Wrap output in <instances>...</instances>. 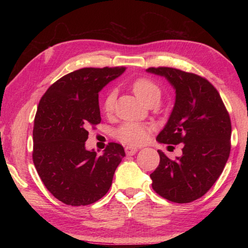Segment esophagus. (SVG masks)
Instances as JSON below:
<instances>
[{
    "label": "esophagus",
    "instance_id": "1",
    "mask_svg": "<svg viewBox=\"0 0 248 248\" xmlns=\"http://www.w3.org/2000/svg\"><path fill=\"white\" fill-rule=\"evenodd\" d=\"M137 152V148H132V146H127V148H125V153H127V155H134Z\"/></svg>",
    "mask_w": 248,
    "mask_h": 248
}]
</instances>
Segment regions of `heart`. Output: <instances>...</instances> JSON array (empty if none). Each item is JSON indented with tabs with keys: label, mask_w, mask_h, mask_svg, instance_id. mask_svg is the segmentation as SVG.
<instances>
[{
	"label": "heart",
	"mask_w": 248,
	"mask_h": 248,
	"mask_svg": "<svg viewBox=\"0 0 248 248\" xmlns=\"http://www.w3.org/2000/svg\"><path fill=\"white\" fill-rule=\"evenodd\" d=\"M132 90L138 97L145 104L161 96V90L153 81L146 78H139L132 83ZM116 99V91H110L103 102V110L111 112L114 109ZM117 139L129 145H140L145 143L150 136L148 125L138 123H125L116 130Z\"/></svg>",
	"instance_id": "1"
}]
</instances>
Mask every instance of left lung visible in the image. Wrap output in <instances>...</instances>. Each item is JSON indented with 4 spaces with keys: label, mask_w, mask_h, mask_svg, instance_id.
<instances>
[{
    "label": "left lung",
    "mask_w": 248,
    "mask_h": 248,
    "mask_svg": "<svg viewBox=\"0 0 248 248\" xmlns=\"http://www.w3.org/2000/svg\"><path fill=\"white\" fill-rule=\"evenodd\" d=\"M175 90L169 121L159 143H183V155L171 161L158 150L159 164L150 175L156 194L177 203L202 197L223 171L231 151L232 125L219 92L208 79L174 68H149Z\"/></svg>",
    "instance_id": "8db88e82"
}]
</instances>
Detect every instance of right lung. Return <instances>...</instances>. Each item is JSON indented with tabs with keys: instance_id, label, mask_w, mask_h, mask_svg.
<instances>
[{
	"instance_id": "add662e5",
	"label": "right lung",
	"mask_w": 248,
	"mask_h": 248,
	"mask_svg": "<svg viewBox=\"0 0 248 248\" xmlns=\"http://www.w3.org/2000/svg\"><path fill=\"white\" fill-rule=\"evenodd\" d=\"M124 71V66L77 70L53 83L40 99L32 161L46 188L65 204L87 205L106 195L125 155L115 142L99 156L85 149L87 128L102 120L98 93Z\"/></svg>"
}]
</instances>
